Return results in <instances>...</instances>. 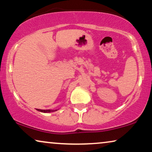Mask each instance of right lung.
Here are the masks:
<instances>
[{"label":"right lung","mask_w":152,"mask_h":152,"mask_svg":"<svg viewBox=\"0 0 152 152\" xmlns=\"http://www.w3.org/2000/svg\"><path fill=\"white\" fill-rule=\"evenodd\" d=\"M37 110L39 111L41 113H53L54 111H56L58 110H41V109H37Z\"/></svg>","instance_id":"1"}]
</instances>
